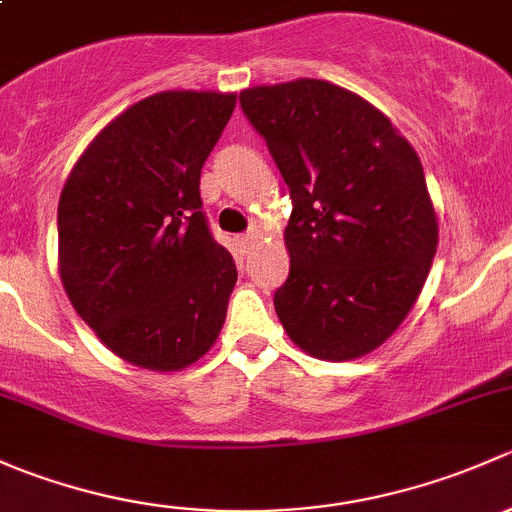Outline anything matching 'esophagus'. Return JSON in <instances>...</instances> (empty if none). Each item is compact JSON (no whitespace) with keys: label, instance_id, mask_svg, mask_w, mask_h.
Returning <instances> with one entry per match:
<instances>
[{"label":"esophagus","instance_id":"34e87169","mask_svg":"<svg viewBox=\"0 0 512 512\" xmlns=\"http://www.w3.org/2000/svg\"><path fill=\"white\" fill-rule=\"evenodd\" d=\"M255 240H257L255 235H242V237H237V242H240L242 252H250L252 245H255Z\"/></svg>","mask_w":512,"mask_h":512}]
</instances>
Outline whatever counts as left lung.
<instances>
[{
  "mask_svg": "<svg viewBox=\"0 0 512 512\" xmlns=\"http://www.w3.org/2000/svg\"><path fill=\"white\" fill-rule=\"evenodd\" d=\"M240 106L292 195L287 337L324 361L374 352L414 309L438 245L421 160L366 98L322 79L252 86Z\"/></svg>",
  "mask_w": 512,
  "mask_h": 512,
  "instance_id": "obj_1",
  "label": "left lung"
}]
</instances>
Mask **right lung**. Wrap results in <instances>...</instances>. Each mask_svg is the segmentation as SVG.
<instances>
[{"instance_id": "right-lung-1", "label": "right lung", "mask_w": 512, "mask_h": 512, "mask_svg": "<svg viewBox=\"0 0 512 512\" xmlns=\"http://www.w3.org/2000/svg\"><path fill=\"white\" fill-rule=\"evenodd\" d=\"M237 94L160 91L113 118L59 198V275L71 307L133 366L180 371L210 352L235 260L210 235L200 170Z\"/></svg>"}]
</instances>
